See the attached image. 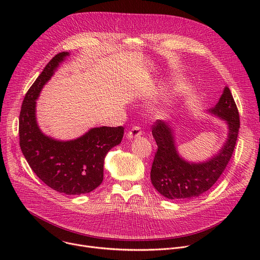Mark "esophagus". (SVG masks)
I'll use <instances>...</instances> for the list:
<instances>
[{"label":"esophagus","mask_w":260,"mask_h":260,"mask_svg":"<svg viewBox=\"0 0 260 260\" xmlns=\"http://www.w3.org/2000/svg\"><path fill=\"white\" fill-rule=\"evenodd\" d=\"M142 135V131H141V127L138 126V125H135L133 126L128 133L126 134V138L127 139H134V138H137V137H140Z\"/></svg>","instance_id":"esophagus-1"}]
</instances>
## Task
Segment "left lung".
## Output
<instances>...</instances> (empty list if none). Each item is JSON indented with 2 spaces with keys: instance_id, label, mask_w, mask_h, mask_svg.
Masks as SVG:
<instances>
[{
  "instance_id": "8db88e82",
  "label": "left lung",
  "mask_w": 260,
  "mask_h": 260,
  "mask_svg": "<svg viewBox=\"0 0 260 260\" xmlns=\"http://www.w3.org/2000/svg\"><path fill=\"white\" fill-rule=\"evenodd\" d=\"M208 111L226 121L229 136L221 150L204 162L192 164L180 157L169 122L158 119L152 125L157 151L150 178L154 188L169 200L193 199L209 190L224 172L233 156L240 128V115L228 86L218 104Z\"/></svg>"
}]
</instances>
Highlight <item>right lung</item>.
I'll return each mask as SVG.
<instances>
[{
	"instance_id": "right-lung-1",
	"label": "right lung",
	"mask_w": 260,
	"mask_h": 260,
	"mask_svg": "<svg viewBox=\"0 0 260 260\" xmlns=\"http://www.w3.org/2000/svg\"><path fill=\"white\" fill-rule=\"evenodd\" d=\"M67 55L69 52L56 54L27 90L19 114V145L30 169L47 186L59 193L79 196L101 185L105 157L121 143L124 128L94 127L72 141H57L40 131L36 100Z\"/></svg>"
}]
</instances>
